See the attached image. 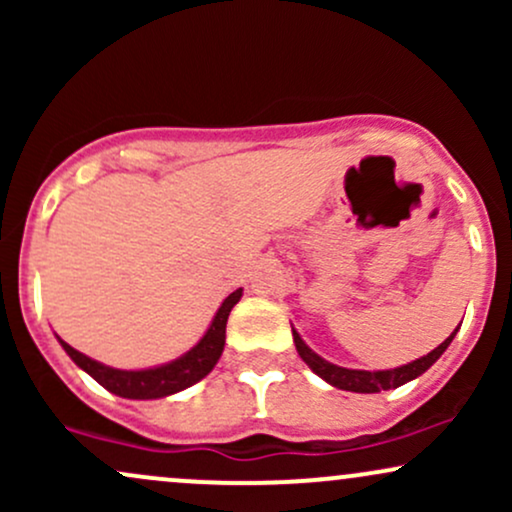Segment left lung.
Returning <instances> with one entry per match:
<instances>
[{
	"mask_svg": "<svg viewBox=\"0 0 512 512\" xmlns=\"http://www.w3.org/2000/svg\"><path fill=\"white\" fill-rule=\"evenodd\" d=\"M457 330H460V327H457ZM457 330L452 332L443 344L436 346L431 354L416 358V361L407 363V366L390 368V370H356V368H342V366H337V363H330V361H325L322 356H317L315 351L303 342L301 334L291 327L293 344H296L298 356L308 363V368L313 370L315 375H320L325 383H330L332 387H339V390L363 392V395H370V392H380V390H395V387L409 383V380L419 378V375H424L426 370L431 368L440 356H443V351L448 349Z\"/></svg>",
	"mask_w": 512,
	"mask_h": 512,
	"instance_id": "left-lung-1",
	"label": "left lung"
}]
</instances>
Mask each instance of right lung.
Returning <instances> with one entry per match:
<instances>
[{
    "label": "right lung",
    "mask_w": 512,
    "mask_h": 512,
    "mask_svg": "<svg viewBox=\"0 0 512 512\" xmlns=\"http://www.w3.org/2000/svg\"><path fill=\"white\" fill-rule=\"evenodd\" d=\"M243 296V289H236L226 301L221 303V308L216 310L214 320H211L209 330L204 332V337L192 346L187 354H182L175 361L163 363V366H154V368H144V370H120V368H110L105 363L93 361L81 351H76L74 346H69L67 342L60 344L62 349L67 351L69 358L79 366L81 370H86L98 385H103L105 390L113 392L117 397H127V399H161L168 395H175V392L187 390L190 385L199 383L202 378L214 370L216 363L223 354V344H226V322L228 315H231L233 305L240 301Z\"/></svg>",
    "instance_id": "right-lung-1"
}]
</instances>
